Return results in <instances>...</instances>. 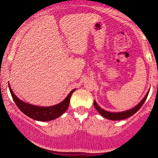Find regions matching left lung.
<instances>
[{"label":"left lung","mask_w":158,"mask_h":158,"mask_svg":"<svg viewBox=\"0 0 158 158\" xmlns=\"http://www.w3.org/2000/svg\"><path fill=\"white\" fill-rule=\"evenodd\" d=\"M149 93V91H148V93L146 94V95L145 96V97L143 98L140 102L137 105V106H135V108H132V109H130L128 110H126V111H123V112H119V113H112V112H108L106 111V110L102 109L97 104V102H94V107H95L96 109L97 110V111L99 112L102 117H104L105 118L108 119H111V120H121V119H124L126 118H128L129 117L135 114L136 112L138 110L139 108L142 107V106L143 105V103L145 102L146 101V98L148 97V94Z\"/></svg>","instance_id":"1"}]
</instances>
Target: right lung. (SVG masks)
Returning <instances> with one entry per match:
<instances>
[{"mask_svg":"<svg viewBox=\"0 0 158 158\" xmlns=\"http://www.w3.org/2000/svg\"><path fill=\"white\" fill-rule=\"evenodd\" d=\"M9 88H10V91L14 102L18 106V108L21 110V111H22L25 115L28 116L30 118L39 121L52 120V119L58 118L61 114H64L68 108L70 97H71L73 92L76 90L73 89L71 90L68 95V97L64 99V101L56 105V106L50 107H39L28 104V103L23 102L21 99H19L13 93L12 88H10V84H9Z\"/></svg>","mask_w":158,"mask_h":158,"instance_id":"right-lung-1","label":"right lung"}]
</instances>
